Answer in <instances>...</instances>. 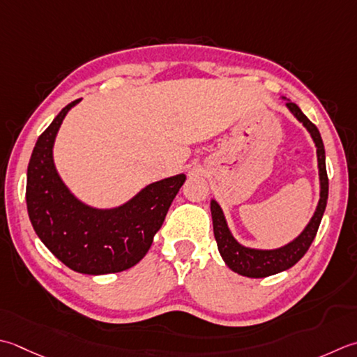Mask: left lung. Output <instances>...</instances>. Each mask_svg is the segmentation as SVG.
Segmentation results:
<instances>
[{
    "instance_id": "left-lung-1",
    "label": "left lung",
    "mask_w": 357,
    "mask_h": 357,
    "mask_svg": "<svg viewBox=\"0 0 357 357\" xmlns=\"http://www.w3.org/2000/svg\"><path fill=\"white\" fill-rule=\"evenodd\" d=\"M283 99L286 100V97H283ZM286 108H288L291 111V114L303 125L306 131L311 135L314 144H316L320 184L319 202L310 222L294 240L277 249H255L243 246L241 243L236 241V238L232 235V232H230V229L227 226L226 216L221 206L215 199H211L213 235L216 244H218L220 254L230 269L244 277L263 278L278 274V272H283L294 266L300 258L306 254V250L310 249L311 243L316 238L317 229L320 226V221H322V216L326 207L328 176L325 167V146L322 142V137H320V132L316 125L302 113V109H300L294 102L286 100Z\"/></svg>"
}]
</instances>
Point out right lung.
Segmentation results:
<instances>
[{
	"mask_svg": "<svg viewBox=\"0 0 357 357\" xmlns=\"http://www.w3.org/2000/svg\"><path fill=\"white\" fill-rule=\"evenodd\" d=\"M79 102L66 105L33 146L27 167V213L38 238L69 269L88 275L113 274L132 268L149 252L185 174L145 185L117 207L99 208L80 201L54 162L63 119Z\"/></svg>",
	"mask_w": 357,
	"mask_h": 357,
	"instance_id": "obj_1",
	"label": "right lung"
}]
</instances>
